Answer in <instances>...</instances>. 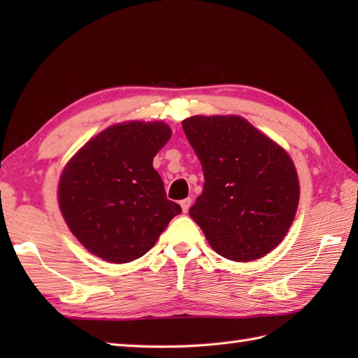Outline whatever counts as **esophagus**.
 I'll use <instances>...</instances> for the list:
<instances>
[{
    "label": "esophagus",
    "mask_w": 358,
    "mask_h": 358,
    "mask_svg": "<svg viewBox=\"0 0 358 358\" xmlns=\"http://www.w3.org/2000/svg\"><path fill=\"white\" fill-rule=\"evenodd\" d=\"M191 204H192V199H185L180 201V206H181V209H183L185 214L189 210V208H191Z\"/></svg>",
    "instance_id": "esophagus-1"
}]
</instances>
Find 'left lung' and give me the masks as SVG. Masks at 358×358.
<instances>
[{
    "label": "left lung",
    "mask_w": 358,
    "mask_h": 358,
    "mask_svg": "<svg viewBox=\"0 0 358 358\" xmlns=\"http://www.w3.org/2000/svg\"><path fill=\"white\" fill-rule=\"evenodd\" d=\"M181 124L204 173L203 192L189 215L227 260L252 262L269 254L299 208L291 157L237 115H195Z\"/></svg>",
    "instance_id": "1"
}]
</instances>
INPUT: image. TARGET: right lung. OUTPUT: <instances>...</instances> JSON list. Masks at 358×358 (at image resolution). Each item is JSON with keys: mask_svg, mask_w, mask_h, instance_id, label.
<instances>
[{"mask_svg": "<svg viewBox=\"0 0 358 358\" xmlns=\"http://www.w3.org/2000/svg\"><path fill=\"white\" fill-rule=\"evenodd\" d=\"M171 134L162 121L110 126L66 164L58 185L59 209L89 252L110 263L134 262L181 214L152 166Z\"/></svg>", "mask_w": 358, "mask_h": 358, "instance_id": "add662e5", "label": "right lung"}]
</instances>
